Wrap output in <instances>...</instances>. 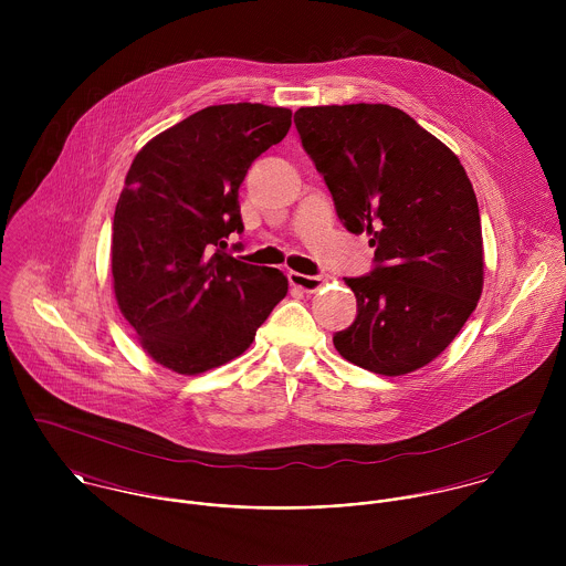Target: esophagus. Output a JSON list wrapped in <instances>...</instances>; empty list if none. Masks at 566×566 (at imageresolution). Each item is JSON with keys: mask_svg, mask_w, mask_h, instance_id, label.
<instances>
[{"mask_svg": "<svg viewBox=\"0 0 566 566\" xmlns=\"http://www.w3.org/2000/svg\"><path fill=\"white\" fill-rule=\"evenodd\" d=\"M290 285L296 290H303L307 294H314L323 287L324 276H310V274H301V272H290L287 274Z\"/></svg>", "mask_w": 566, "mask_h": 566, "instance_id": "esophagus-1", "label": "esophagus"}]
</instances>
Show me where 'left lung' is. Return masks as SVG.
Returning a JSON list of instances; mask_svg holds the SVG:
<instances>
[{"label": "left lung", "mask_w": 566, "mask_h": 566, "mask_svg": "<svg viewBox=\"0 0 566 566\" xmlns=\"http://www.w3.org/2000/svg\"><path fill=\"white\" fill-rule=\"evenodd\" d=\"M294 124L339 222L375 248V268L344 279L357 316L333 335L337 353L386 377L422 368L460 333L484 285L480 207L462 163L388 104L307 106Z\"/></svg>", "instance_id": "1"}]
</instances>
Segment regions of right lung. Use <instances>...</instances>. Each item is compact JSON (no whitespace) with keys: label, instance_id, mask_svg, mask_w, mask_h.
<instances>
[{"label":"right lung","instance_id":"add662e5","mask_svg":"<svg viewBox=\"0 0 566 566\" xmlns=\"http://www.w3.org/2000/svg\"><path fill=\"white\" fill-rule=\"evenodd\" d=\"M290 126L281 106H207L146 144L126 174L113 218L115 298L148 355L178 375L242 355L287 294L283 272L224 248L243 233L248 167Z\"/></svg>","mask_w":566,"mask_h":566}]
</instances>
